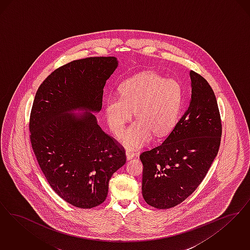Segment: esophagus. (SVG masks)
Instances as JSON below:
<instances>
[{
  "mask_svg": "<svg viewBox=\"0 0 250 250\" xmlns=\"http://www.w3.org/2000/svg\"><path fill=\"white\" fill-rule=\"evenodd\" d=\"M134 157V153L131 152L130 150H126V160L130 161Z\"/></svg>",
  "mask_w": 250,
  "mask_h": 250,
  "instance_id": "34e87169",
  "label": "esophagus"
}]
</instances>
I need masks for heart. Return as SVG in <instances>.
<instances>
[{
	"label": "heart",
	"mask_w": 250,
	"mask_h": 250,
	"mask_svg": "<svg viewBox=\"0 0 250 250\" xmlns=\"http://www.w3.org/2000/svg\"><path fill=\"white\" fill-rule=\"evenodd\" d=\"M120 92V97L107 98L105 117L109 128L118 133L134 112L137 120L119 135L124 146L141 148L150 143L152 133L162 137L174 128L183 102V89L178 81L145 73L126 81Z\"/></svg>",
	"instance_id": "obj_1"
}]
</instances>
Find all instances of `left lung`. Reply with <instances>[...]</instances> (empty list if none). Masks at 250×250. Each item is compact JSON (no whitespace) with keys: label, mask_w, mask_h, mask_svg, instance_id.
<instances>
[{"label":"left lung","mask_w":250,"mask_h":250,"mask_svg":"<svg viewBox=\"0 0 250 250\" xmlns=\"http://www.w3.org/2000/svg\"><path fill=\"white\" fill-rule=\"evenodd\" d=\"M191 97L184 115L162 145L141 154L142 194L159 209L175 207L206 177L217 157L221 120L215 93L207 80L190 71Z\"/></svg>","instance_id":"8db88e82"}]
</instances>
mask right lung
I'll list each match as a JSON object with an SVG mask.
<instances>
[{
  "instance_id": "right-lung-1",
  "label": "right lung",
  "mask_w": 250,
  "mask_h": 250,
  "mask_svg": "<svg viewBox=\"0 0 250 250\" xmlns=\"http://www.w3.org/2000/svg\"><path fill=\"white\" fill-rule=\"evenodd\" d=\"M118 66L115 57L74 61L47 76L35 94L30 118L33 152L49 186L74 207L104 203L111 176L126 163L124 150L94 116Z\"/></svg>"
}]
</instances>
